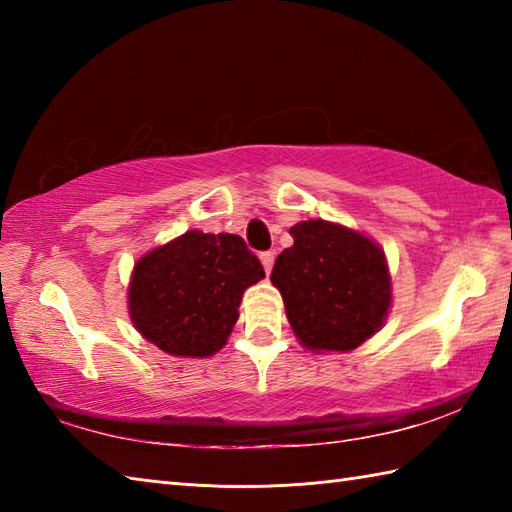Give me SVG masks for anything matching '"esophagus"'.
Segmentation results:
<instances>
[{
  "instance_id": "34e87169",
  "label": "esophagus",
  "mask_w": 512,
  "mask_h": 512,
  "mask_svg": "<svg viewBox=\"0 0 512 512\" xmlns=\"http://www.w3.org/2000/svg\"><path fill=\"white\" fill-rule=\"evenodd\" d=\"M259 259H262V264H264V270H266V275H270V270H273V262H275V255L270 253V250H266V253H262L259 255Z\"/></svg>"
}]
</instances>
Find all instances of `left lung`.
Segmentation results:
<instances>
[{
	"mask_svg": "<svg viewBox=\"0 0 512 512\" xmlns=\"http://www.w3.org/2000/svg\"><path fill=\"white\" fill-rule=\"evenodd\" d=\"M290 235L295 244L277 257L270 281L297 339L310 350H354L387 317L385 255L365 235L323 220L299 222Z\"/></svg>",
	"mask_w": 512,
	"mask_h": 512,
	"instance_id": "left-lung-1",
	"label": "left lung"
}]
</instances>
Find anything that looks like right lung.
<instances>
[{"label":"right lung","mask_w":512,"mask_h":512,"mask_svg":"<svg viewBox=\"0 0 512 512\" xmlns=\"http://www.w3.org/2000/svg\"><path fill=\"white\" fill-rule=\"evenodd\" d=\"M264 266L231 233L189 231L134 268L129 314L147 341L171 356H211L224 347L248 286Z\"/></svg>","instance_id":"add662e5"}]
</instances>
